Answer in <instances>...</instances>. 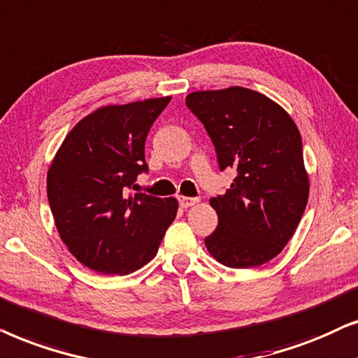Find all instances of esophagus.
<instances>
[{
  "instance_id": "1",
  "label": "esophagus",
  "mask_w": 358,
  "mask_h": 358,
  "mask_svg": "<svg viewBox=\"0 0 358 358\" xmlns=\"http://www.w3.org/2000/svg\"><path fill=\"white\" fill-rule=\"evenodd\" d=\"M178 201H180V206L182 208H189V206H194L199 199L198 198H192V196H178Z\"/></svg>"
}]
</instances>
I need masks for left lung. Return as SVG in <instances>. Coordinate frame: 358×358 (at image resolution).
I'll use <instances>...</instances> for the list:
<instances>
[{
	"label": "left lung",
	"instance_id": "obj_1",
	"mask_svg": "<svg viewBox=\"0 0 358 358\" xmlns=\"http://www.w3.org/2000/svg\"><path fill=\"white\" fill-rule=\"evenodd\" d=\"M187 106L206 127L219 169L237 171L226 194L209 199L219 224L206 249L231 268L264 265L292 239L308 203L296 124L273 99L242 87L193 92Z\"/></svg>",
	"mask_w": 358,
	"mask_h": 358
}]
</instances>
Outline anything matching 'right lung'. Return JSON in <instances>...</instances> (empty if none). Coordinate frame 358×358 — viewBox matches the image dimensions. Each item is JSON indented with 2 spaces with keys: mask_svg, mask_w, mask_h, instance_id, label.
I'll return each mask as SVG.
<instances>
[{
  "mask_svg": "<svg viewBox=\"0 0 358 358\" xmlns=\"http://www.w3.org/2000/svg\"><path fill=\"white\" fill-rule=\"evenodd\" d=\"M170 96L109 104L75 124L47 171V198L70 254L99 273L129 275L154 259L175 198L127 194L147 171L145 139Z\"/></svg>",
  "mask_w": 358,
  "mask_h": 358,
  "instance_id": "1",
  "label": "right lung"
}]
</instances>
